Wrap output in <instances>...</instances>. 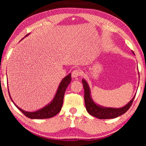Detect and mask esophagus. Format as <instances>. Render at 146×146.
<instances>
[{
  "instance_id": "esophagus-1",
  "label": "esophagus",
  "mask_w": 146,
  "mask_h": 146,
  "mask_svg": "<svg viewBox=\"0 0 146 146\" xmlns=\"http://www.w3.org/2000/svg\"><path fill=\"white\" fill-rule=\"evenodd\" d=\"M82 75V71L80 70H78V69L73 70L72 71V73H71V76H72L73 78H77V77L80 76Z\"/></svg>"
}]
</instances>
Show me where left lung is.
Listing matches in <instances>:
<instances>
[{
	"mask_svg": "<svg viewBox=\"0 0 146 146\" xmlns=\"http://www.w3.org/2000/svg\"><path fill=\"white\" fill-rule=\"evenodd\" d=\"M133 53H134L132 51ZM82 83L84 88V99H85V104L86 109L88 112L95 117H97L99 119H113L125 113L127 111L134 101L135 96L132 100L129 102L128 104H127L125 106L119 108H106L98 106L97 104H95L94 101L92 100L90 96V88L88 83L84 79L82 80Z\"/></svg>",
	"mask_w": 146,
	"mask_h": 146,
	"instance_id": "left-lung-1",
	"label": "left lung"
}]
</instances>
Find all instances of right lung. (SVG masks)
<instances>
[{
  "mask_svg": "<svg viewBox=\"0 0 146 146\" xmlns=\"http://www.w3.org/2000/svg\"><path fill=\"white\" fill-rule=\"evenodd\" d=\"M28 35H27V36ZM71 81V73L67 75L66 77L62 80L60 85H59L58 89L57 90L56 94L55 95V97L53 99V100L51 102V103L49 105H46L44 108H41L38 111H33V112H29V111H26L23 110H22L19 107H17L15 105L13 100H12L11 97V95H9L10 97L11 100L13 102L14 104L16 106V107L19 110L21 111L23 113L25 116L29 118V119H49V118H51L54 117L56 115L58 114L61 110L62 105L63 103V98H64V95L66 89L68 85L70 84Z\"/></svg>",
  "mask_w": 146,
  "mask_h": 146,
  "instance_id": "add662e5",
  "label": "right lung"
}]
</instances>
